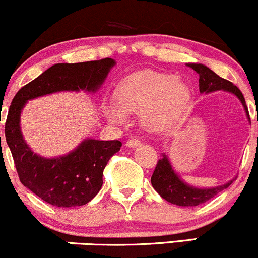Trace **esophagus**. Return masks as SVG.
Listing matches in <instances>:
<instances>
[{"label": "esophagus", "instance_id": "34e87169", "mask_svg": "<svg viewBox=\"0 0 258 258\" xmlns=\"http://www.w3.org/2000/svg\"><path fill=\"white\" fill-rule=\"evenodd\" d=\"M141 143L140 140H138V139H130V140H128V143H126V146L130 147V149H134V147H138L140 146Z\"/></svg>", "mask_w": 258, "mask_h": 258}]
</instances>
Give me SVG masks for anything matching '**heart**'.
<instances>
[{
  "mask_svg": "<svg viewBox=\"0 0 258 258\" xmlns=\"http://www.w3.org/2000/svg\"><path fill=\"white\" fill-rule=\"evenodd\" d=\"M117 105L103 107L114 124H125L126 113H140L141 124L153 133L166 132L179 120L191 100L185 80L172 74L140 72L121 80L114 92Z\"/></svg>",
  "mask_w": 258,
  "mask_h": 258,
  "instance_id": "1",
  "label": "heart"
}]
</instances>
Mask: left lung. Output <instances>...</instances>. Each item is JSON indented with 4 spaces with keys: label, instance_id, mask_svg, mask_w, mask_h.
I'll return each instance as SVG.
<instances>
[{
    "label": "left lung",
    "instance_id": "left-lung-1",
    "mask_svg": "<svg viewBox=\"0 0 258 258\" xmlns=\"http://www.w3.org/2000/svg\"><path fill=\"white\" fill-rule=\"evenodd\" d=\"M186 66L192 68L199 74V89L201 94H211V92L222 90L235 95L244 107L246 117L250 121V115H248L244 95L233 83L223 79L215 72L211 71L208 67L201 64V63H187ZM234 180L235 178H233L228 183L213 187L192 186V185L185 183L183 179L176 174L166 153H162V157L158 160L155 172L151 176L153 189L160 194L161 198H163L170 204L183 207H194L204 204L208 200L215 198L217 194L229 187V185Z\"/></svg>",
    "mask_w": 258,
    "mask_h": 258
}]
</instances>
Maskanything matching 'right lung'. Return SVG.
I'll list each match as a JSON object with an SVG mask.
<instances>
[{
  "mask_svg": "<svg viewBox=\"0 0 258 258\" xmlns=\"http://www.w3.org/2000/svg\"><path fill=\"white\" fill-rule=\"evenodd\" d=\"M114 66L112 58L57 63L23 86L11 103L5 134L20 183L53 206L75 207L91 201L102 187L103 169L109 158L119 151L121 143L86 138L66 155L42 157L24 140L20 113L28 101L45 95L60 91L96 92Z\"/></svg>",
  "mask_w": 258,
  "mask_h": 258,
  "instance_id": "obj_1",
  "label": "right lung"
}]
</instances>
